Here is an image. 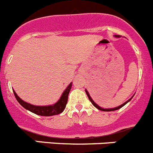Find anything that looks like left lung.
I'll list each match as a JSON object with an SVG mask.
<instances>
[{"label": "left lung", "instance_id": "8db88e82", "mask_svg": "<svg viewBox=\"0 0 153 153\" xmlns=\"http://www.w3.org/2000/svg\"><path fill=\"white\" fill-rule=\"evenodd\" d=\"M116 37H120V36H119V35H116ZM85 93H86L87 96H88V99H89V101H91V104H92L93 105H94V107H96V108H97V109H98V110H102V111H113V110H119V109H120V108H121V107H123V106L126 105V104H127V103L128 102V101H130L131 99H131H129L128 101H126V102H125L124 104H122V105H120V106H119V107H115V108H113V109H104V108H102V107H99V106L97 105V104H96L95 103H94V101H93V100L91 99V97H90L89 94H88V91H87V90H85Z\"/></svg>", "mask_w": 153, "mask_h": 153}]
</instances>
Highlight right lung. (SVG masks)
I'll use <instances>...</instances> for the list:
<instances>
[{
    "mask_svg": "<svg viewBox=\"0 0 153 153\" xmlns=\"http://www.w3.org/2000/svg\"><path fill=\"white\" fill-rule=\"evenodd\" d=\"M71 86H72V82L70 83V85L67 87L66 89L62 94V97L59 99L56 104L54 105L50 106H43V107H39V106H34L32 104H28L27 102H25L24 101L20 98L16 93L13 91L14 95H15L16 98L18 101V102L26 110H29V111L32 112V113H35V114L39 115V116H55V115L60 114L61 113L64 111L65 109L66 104L68 103V94H69L70 91H71Z\"/></svg>",
    "mask_w": 153,
    "mask_h": 153,
    "instance_id": "right-lung-1",
    "label": "right lung"
}]
</instances>
